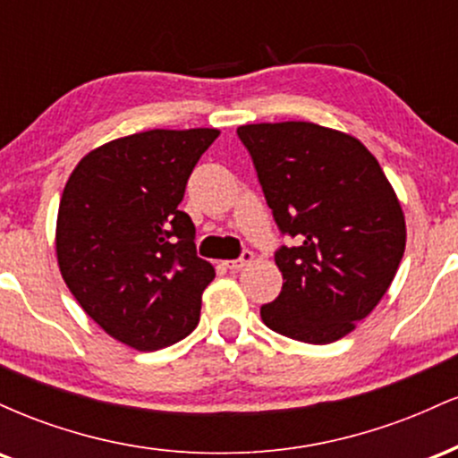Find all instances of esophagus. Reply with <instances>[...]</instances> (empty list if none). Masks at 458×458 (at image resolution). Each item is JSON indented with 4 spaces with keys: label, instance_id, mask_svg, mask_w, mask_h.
Wrapping results in <instances>:
<instances>
[{
    "label": "esophagus",
    "instance_id": "esophagus-1",
    "mask_svg": "<svg viewBox=\"0 0 458 458\" xmlns=\"http://www.w3.org/2000/svg\"><path fill=\"white\" fill-rule=\"evenodd\" d=\"M251 260H254V254H251L250 250H243V254H241L239 259H236V260H225L224 265L228 267V269H233V271H239V269H243L245 265H250Z\"/></svg>",
    "mask_w": 458,
    "mask_h": 458
}]
</instances>
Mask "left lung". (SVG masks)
<instances>
[{"mask_svg":"<svg viewBox=\"0 0 458 458\" xmlns=\"http://www.w3.org/2000/svg\"><path fill=\"white\" fill-rule=\"evenodd\" d=\"M254 161L282 234L284 284L260 308L265 325L310 344H329L366 318L404 254V215L379 161L353 135L314 123L236 129Z\"/></svg>","mask_w":458,"mask_h":458,"instance_id":"1","label":"left lung"}]
</instances>
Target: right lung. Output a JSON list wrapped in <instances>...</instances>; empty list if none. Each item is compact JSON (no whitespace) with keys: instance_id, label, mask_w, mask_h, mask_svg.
<instances>
[{"instance_id":"right-lung-1","label":"right lung","mask_w":458,"mask_h":458,"mask_svg":"<svg viewBox=\"0 0 458 458\" xmlns=\"http://www.w3.org/2000/svg\"><path fill=\"white\" fill-rule=\"evenodd\" d=\"M217 129L133 133L88 152L68 178L55 230L68 291L118 343L159 351L196 329L211 262L178 208Z\"/></svg>"}]
</instances>
